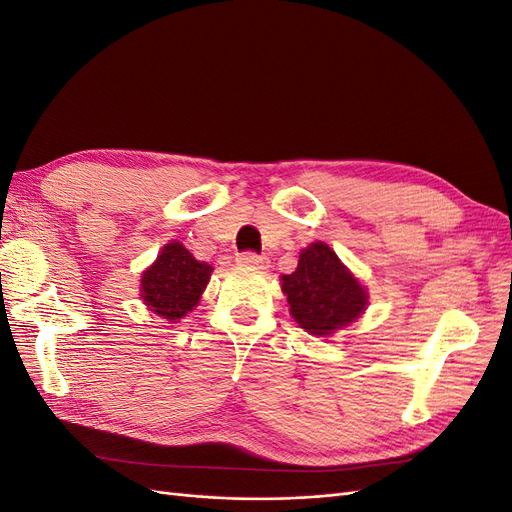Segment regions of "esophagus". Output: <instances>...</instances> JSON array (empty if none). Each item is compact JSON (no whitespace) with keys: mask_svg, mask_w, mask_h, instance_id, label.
<instances>
[{"mask_svg":"<svg viewBox=\"0 0 512 512\" xmlns=\"http://www.w3.org/2000/svg\"><path fill=\"white\" fill-rule=\"evenodd\" d=\"M237 265L241 267H247V269H267L269 267V258L267 256H258L254 252H245V254H239L237 256Z\"/></svg>","mask_w":512,"mask_h":512,"instance_id":"obj_1","label":"esophagus"}]
</instances>
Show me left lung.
I'll return each instance as SVG.
<instances>
[{"label": "left lung", "instance_id": "left-lung-1", "mask_svg": "<svg viewBox=\"0 0 512 512\" xmlns=\"http://www.w3.org/2000/svg\"><path fill=\"white\" fill-rule=\"evenodd\" d=\"M280 280L290 316L314 337H331L361 318L369 305L367 288L324 241L301 250L297 269Z\"/></svg>", "mask_w": 512, "mask_h": 512}]
</instances>
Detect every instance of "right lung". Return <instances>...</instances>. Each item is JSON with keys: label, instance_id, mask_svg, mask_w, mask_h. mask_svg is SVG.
I'll return each mask as SVG.
<instances>
[{"label": "right lung", "instance_id": "add662e5", "mask_svg": "<svg viewBox=\"0 0 512 512\" xmlns=\"http://www.w3.org/2000/svg\"><path fill=\"white\" fill-rule=\"evenodd\" d=\"M213 267L200 262L181 241L166 243L141 275V299L149 312L168 322L188 316L200 303Z\"/></svg>", "mask_w": 512, "mask_h": 512}]
</instances>
